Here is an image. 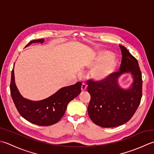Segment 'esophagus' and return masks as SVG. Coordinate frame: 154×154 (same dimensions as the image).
<instances>
[{"label":"esophagus","mask_w":154,"mask_h":154,"mask_svg":"<svg viewBox=\"0 0 154 154\" xmlns=\"http://www.w3.org/2000/svg\"><path fill=\"white\" fill-rule=\"evenodd\" d=\"M86 89H87V86L85 84L83 83L81 86V90L82 91H85Z\"/></svg>","instance_id":"esophagus-1"}]
</instances>
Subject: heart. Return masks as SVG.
Segmentation results:
<instances>
[{
	"label": "heart",
	"mask_w": 154,
	"mask_h": 154,
	"mask_svg": "<svg viewBox=\"0 0 154 154\" xmlns=\"http://www.w3.org/2000/svg\"><path fill=\"white\" fill-rule=\"evenodd\" d=\"M113 54L108 51H100L92 62L88 65L89 68H94L92 72V77L96 81L107 79L114 73L118 63L112 58Z\"/></svg>",
	"instance_id": "heart-1"
}]
</instances>
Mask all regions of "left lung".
I'll use <instances>...</instances> for the list:
<instances>
[{
  "mask_svg": "<svg viewBox=\"0 0 154 154\" xmlns=\"http://www.w3.org/2000/svg\"><path fill=\"white\" fill-rule=\"evenodd\" d=\"M122 59L120 71L103 81H90L88 92L91 99L88 107L89 117L95 124L113 128L124 124L133 116L142 96V73L137 59L125 47L120 45ZM130 73L134 81L129 89H123L117 83L118 78Z\"/></svg>",
  "mask_w": 154,
  "mask_h": 154,
  "instance_id": "obj_1",
  "label": "left lung"
}]
</instances>
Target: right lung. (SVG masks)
<instances>
[{"instance_id": "obj_1", "label": "right lung", "mask_w": 154, "mask_h": 154, "mask_svg": "<svg viewBox=\"0 0 154 154\" xmlns=\"http://www.w3.org/2000/svg\"><path fill=\"white\" fill-rule=\"evenodd\" d=\"M44 39L34 40L25 46L33 43H43ZM80 82L74 85L62 88L55 94L45 100L32 101L23 98L18 92L14 82V68L11 73V94L18 112L25 120L31 123L46 126L53 125L60 120L68 103L81 92Z\"/></svg>"}]
</instances>
